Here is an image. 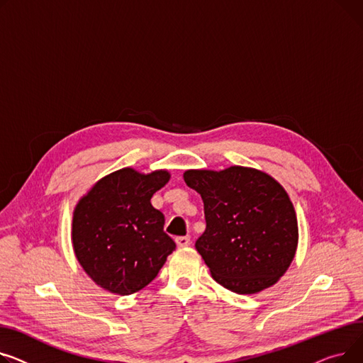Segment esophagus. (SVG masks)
I'll return each instance as SVG.
<instances>
[{
	"label": "esophagus",
	"mask_w": 363,
	"mask_h": 363,
	"mask_svg": "<svg viewBox=\"0 0 363 363\" xmlns=\"http://www.w3.org/2000/svg\"><path fill=\"white\" fill-rule=\"evenodd\" d=\"M176 243L179 247H187L190 245V238L189 236H180L176 238Z\"/></svg>",
	"instance_id": "34e87169"
}]
</instances>
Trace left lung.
<instances>
[{
	"label": "left lung",
	"instance_id": "8db88e82",
	"mask_svg": "<svg viewBox=\"0 0 363 363\" xmlns=\"http://www.w3.org/2000/svg\"><path fill=\"white\" fill-rule=\"evenodd\" d=\"M183 179L203 201L206 228L196 250L212 279L238 294L274 286L299 242L294 206L284 187L257 168L187 169Z\"/></svg>",
	"mask_w": 363,
	"mask_h": 363
}]
</instances>
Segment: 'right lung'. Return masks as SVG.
Returning a JSON list of instances; mask_svg holds the SVG:
<instances>
[{
	"mask_svg": "<svg viewBox=\"0 0 363 363\" xmlns=\"http://www.w3.org/2000/svg\"><path fill=\"white\" fill-rule=\"evenodd\" d=\"M169 180L167 169L149 174L125 167L98 180L73 211L74 255L101 289L133 294L151 283L176 249L164 233V216L151 203Z\"/></svg>",
	"mask_w": 363,
	"mask_h": 363,
	"instance_id": "1",
	"label": "right lung"
}]
</instances>
